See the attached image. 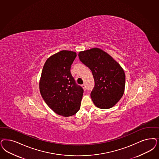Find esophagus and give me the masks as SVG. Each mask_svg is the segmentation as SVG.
I'll return each instance as SVG.
<instances>
[{"mask_svg":"<svg viewBox=\"0 0 159 159\" xmlns=\"http://www.w3.org/2000/svg\"><path fill=\"white\" fill-rule=\"evenodd\" d=\"M82 88H83V89H84V90H86V84H83L82 85Z\"/></svg>","mask_w":159,"mask_h":159,"instance_id":"1","label":"esophagus"}]
</instances>
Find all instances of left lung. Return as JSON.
I'll return each instance as SVG.
<instances>
[{
	"mask_svg": "<svg viewBox=\"0 0 159 159\" xmlns=\"http://www.w3.org/2000/svg\"><path fill=\"white\" fill-rule=\"evenodd\" d=\"M80 60L91 70L94 86L90 96L94 104L102 109L114 106L123 95L125 73L120 65L99 48L80 52Z\"/></svg>",
	"mask_w": 159,
	"mask_h": 159,
	"instance_id": "1",
	"label": "left lung"
}]
</instances>
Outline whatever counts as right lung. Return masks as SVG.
Masks as SVG:
<instances>
[{
  "label": "right lung",
  "instance_id": "right-lung-1",
  "mask_svg": "<svg viewBox=\"0 0 159 159\" xmlns=\"http://www.w3.org/2000/svg\"><path fill=\"white\" fill-rule=\"evenodd\" d=\"M76 53L61 50L46 61L42 71L39 89L46 103L56 113L68 117L80 108L83 89L71 76V65Z\"/></svg>",
  "mask_w": 159,
  "mask_h": 159
}]
</instances>
